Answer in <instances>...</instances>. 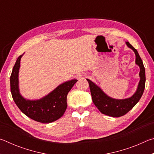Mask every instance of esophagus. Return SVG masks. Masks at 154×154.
Masks as SVG:
<instances>
[{
	"label": "esophagus",
	"instance_id": "34e87169",
	"mask_svg": "<svg viewBox=\"0 0 154 154\" xmlns=\"http://www.w3.org/2000/svg\"><path fill=\"white\" fill-rule=\"evenodd\" d=\"M77 79H83V78H85V75H84V74H79L77 76Z\"/></svg>",
	"mask_w": 154,
	"mask_h": 154
}]
</instances>
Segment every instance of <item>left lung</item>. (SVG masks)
<instances>
[{"label":"left lung","mask_w":154,"mask_h":154,"mask_svg":"<svg viewBox=\"0 0 154 154\" xmlns=\"http://www.w3.org/2000/svg\"><path fill=\"white\" fill-rule=\"evenodd\" d=\"M126 44L129 48L132 49L134 52L135 56H136L135 63L140 68V81L136 92L134 93L133 95L125 99L111 98L106 94L96 83L87 79V81L89 83L90 92L94 104L103 114L114 117V118L123 116L131 110L139 101L145 90V70L142 60L137 49L134 48L131 44H130L128 41H126Z\"/></svg>","instance_id":"8db88e82"}]
</instances>
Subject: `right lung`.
I'll list each match as a JSON object with an SVG mask.
<instances>
[{
    "label": "right lung",
    "mask_w": 154,
    "mask_h": 154,
    "mask_svg": "<svg viewBox=\"0 0 154 154\" xmlns=\"http://www.w3.org/2000/svg\"><path fill=\"white\" fill-rule=\"evenodd\" d=\"M20 56L13 68L10 77L11 92L14 102L20 111L28 118L41 123L48 124L57 120L63 116L67 107V94L77 79L68 81L59 85L48 95L37 100H29L21 95L19 88Z\"/></svg>",
    "instance_id": "right-lung-1"
}]
</instances>
